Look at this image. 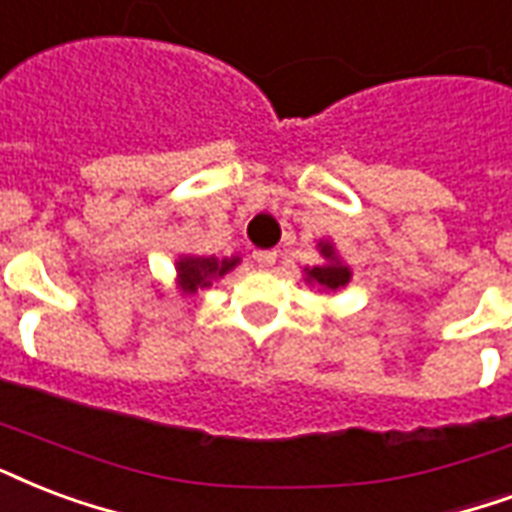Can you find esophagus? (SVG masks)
Wrapping results in <instances>:
<instances>
[{
  "label": "esophagus",
  "mask_w": 512,
  "mask_h": 512,
  "mask_svg": "<svg viewBox=\"0 0 512 512\" xmlns=\"http://www.w3.org/2000/svg\"><path fill=\"white\" fill-rule=\"evenodd\" d=\"M276 252L273 249H263V252H255V263L257 268H273L276 265Z\"/></svg>",
  "instance_id": "34e87169"
}]
</instances>
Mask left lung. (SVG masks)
<instances>
[{
  "mask_svg": "<svg viewBox=\"0 0 512 512\" xmlns=\"http://www.w3.org/2000/svg\"><path fill=\"white\" fill-rule=\"evenodd\" d=\"M319 252H322V257H325V263L314 265V268H306V282L317 284V287L330 292L346 287L351 279V271H349V265H343L341 260H338L333 244L322 241V244H319Z\"/></svg>",
  "mask_w": 512,
  "mask_h": 512,
  "instance_id": "1",
  "label": "left lung"
}]
</instances>
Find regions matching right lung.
I'll use <instances>...</instances> for the list:
<instances>
[{"label":"right lung","mask_w":512,"mask_h":512,"mask_svg":"<svg viewBox=\"0 0 512 512\" xmlns=\"http://www.w3.org/2000/svg\"><path fill=\"white\" fill-rule=\"evenodd\" d=\"M241 257H214V255H182L177 260V287L185 295H195L198 290L212 287L217 279L233 271Z\"/></svg>","instance_id":"obj_1"}]
</instances>
